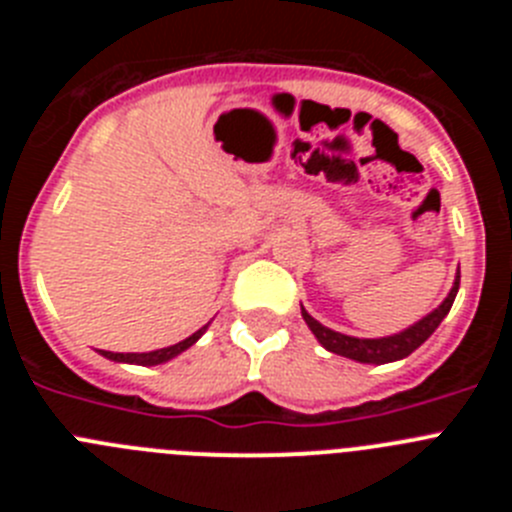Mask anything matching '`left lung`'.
<instances>
[{"mask_svg":"<svg viewBox=\"0 0 512 512\" xmlns=\"http://www.w3.org/2000/svg\"><path fill=\"white\" fill-rule=\"evenodd\" d=\"M456 292H459V271H456L454 287H451L449 297H446L436 310L428 312L423 320H418V323L410 325V328L400 330V333L387 338L343 336V333H336V330L320 325L305 307H302V318H305L307 328L312 330V336L318 338L320 346L328 348L330 354L346 356V359L361 361V364H390V361H400L405 359V356H410L420 343H425L431 338L433 330H436L438 325H441V320L449 315L451 305H454L456 300Z\"/></svg>","mask_w":512,"mask_h":512,"instance_id":"8db88e82","label":"left lung"}]
</instances>
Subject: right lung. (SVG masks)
<instances>
[{"instance_id":"1","label":"right lung","mask_w":512,"mask_h":512,"mask_svg":"<svg viewBox=\"0 0 512 512\" xmlns=\"http://www.w3.org/2000/svg\"><path fill=\"white\" fill-rule=\"evenodd\" d=\"M207 330V325H202L197 333H192L189 338H184V341L174 343V346H166V348H158V351H148V354H115V351H99V354L104 356V359L110 361H120V364H138V366H156V364H164V361L174 359V356H179L182 351H187L189 346H194V343L200 341V336Z\"/></svg>"}]
</instances>
